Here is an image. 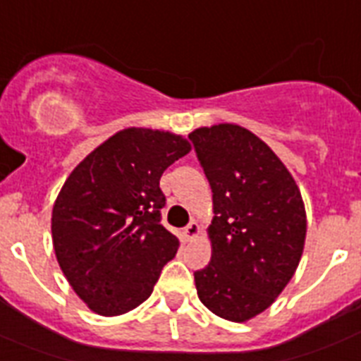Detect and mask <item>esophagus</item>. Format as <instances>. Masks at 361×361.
Here are the masks:
<instances>
[{"instance_id":"esophagus-1","label":"esophagus","mask_w":361,"mask_h":361,"mask_svg":"<svg viewBox=\"0 0 361 361\" xmlns=\"http://www.w3.org/2000/svg\"><path fill=\"white\" fill-rule=\"evenodd\" d=\"M199 232H201V227H199L197 223H195V221L188 223V227H184V231H183V234H184V240H186V241L193 240V238L197 236Z\"/></svg>"}]
</instances>
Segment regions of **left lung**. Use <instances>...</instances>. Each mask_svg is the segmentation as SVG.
I'll list each match as a JSON object with an SVG mask.
<instances>
[{"label":"left lung","instance_id":"left-lung-1","mask_svg":"<svg viewBox=\"0 0 361 361\" xmlns=\"http://www.w3.org/2000/svg\"><path fill=\"white\" fill-rule=\"evenodd\" d=\"M192 140L212 188V258L193 273L201 302L223 319L243 321L273 305L305 249L306 214L290 171L240 125L201 127Z\"/></svg>","mask_w":361,"mask_h":361}]
</instances>
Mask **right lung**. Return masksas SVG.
Wrapping results in <instances>:
<instances>
[{
  "mask_svg": "<svg viewBox=\"0 0 361 361\" xmlns=\"http://www.w3.org/2000/svg\"><path fill=\"white\" fill-rule=\"evenodd\" d=\"M190 153L183 136L120 130L71 171L55 201L53 247L68 282L99 315H121L153 293L178 249L164 227L160 177Z\"/></svg>",
  "mask_w": 361,
  "mask_h": 361,
  "instance_id": "1",
  "label": "right lung"
}]
</instances>
